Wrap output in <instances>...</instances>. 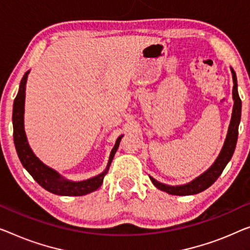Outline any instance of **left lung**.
<instances>
[{"label":"left lung","instance_id":"8db88e82","mask_svg":"<svg viewBox=\"0 0 250 250\" xmlns=\"http://www.w3.org/2000/svg\"><path fill=\"white\" fill-rule=\"evenodd\" d=\"M232 73V80H233V88H232V98H233V109H232V115H231V121H230V125L228 129V133H227V138L225 141V145L221 149V152L219 154L218 158L215 159L210 168L207 172L201 174L199 177H196L195 180H193L189 183L185 185H178V186H170L163 183H159L155 180V178L150 177V180L156 188L164 191L168 194L172 195H193L197 194V193L204 191L208 188L214 183L218 180V177L220 176L221 173L225 169L227 164L229 163L231 159L234 148H236L237 139H238V126H239L240 117H241V100L238 94V85H237V77L234 70L231 68Z\"/></svg>","mask_w":250,"mask_h":250}]
</instances>
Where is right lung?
<instances>
[{
  "instance_id": "add662e5",
  "label": "right lung",
  "mask_w": 250,
  "mask_h": 250,
  "mask_svg": "<svg viewBox=\"0 0 250 250\" xmlns=\"http://www.w3.org/2000/svg\"><path fill=\"white\" fill-rule=\"evenodd\" d=\"M29 70L22 77L20 88H19L17 98L14 99L13 103V139L14 145L19 156V159L29 174L31 175L37 183L42 186L48 192L54 193L57 195L65 196H82L88 194L95 189H98L103 183V178L110 168L111 163L114 157V154L118 150L119 144H120L122 136H120L115 141V145L110 154L109 163H107L106 168L104 172L99 174L98 176L88 178L86 181L81 182H72L65 180L62 175H59L56 170L50 167L44 165V164L33 154L30 148L27 136L24 132V124H23V114H24V99H25V84H27Z\"/></svg>"
}]
</instances>
